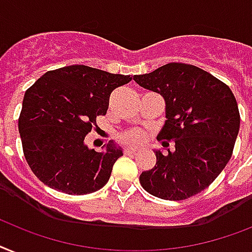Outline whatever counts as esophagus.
I'll return each mask as SVG.
<instances>
[{
	"instance_id": "esophagus-1",
	"label": "esophagus",
	"mask_w": 252,
	"mask_h": 252,
	"mask_svg": "<svg viewBox=\"0 0 252 252\" xmlns=\"http://www.w3.org/2000/svg\"><path fill=\"white\" fill-rule=\"evenodd\" d=\"M134 153H136V150H134V149H128V147H126V149H124V154L126 155H133Z\"/></svg>"
}]
</instances>
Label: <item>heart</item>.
Returning a JSON list of instances; mask_svg holds the SVG:
<instances>
[{"label":"heart","instance_id":"1","mask_svg":"<svg viewBox=\"0 0 252 252\" xmlns=\"http://www.w3.org/2000/svg\"><path fill=\"white\" fill-rule=\"evenodd\" d=\"M149 140V136L145 130L140 128H133V129L126 130L119 136V141L124 146L129 147H140L145 145Z\"/></svg>","mask_w":252,"mask_h":252}]
</instances>
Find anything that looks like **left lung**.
I'll list each match as a JSON object with an SVG mask.
<instances>
[{
    "label": "left lung",
    "instance_id": "obj_1",
    "mask_svg": "<svg viewBox=\"0 0 252 252\" xmlns=\"http://www.w3.org/2000/svg\"><path fill=\"white\" fill-rule=\"evenodd\" d=\"M140 87L163 95L165 124L158 134L175 149L155 151L157 164L140 176L147 193L183 200L211 185L233 154L239 130V111L230 88L207 71L185 63H168L134 75Z\"/></svg>",
    "mask_w": 252,
    "mask_h": 252
}]
</instances>
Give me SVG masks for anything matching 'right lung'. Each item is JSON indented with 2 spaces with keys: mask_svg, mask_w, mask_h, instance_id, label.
Instances as JSON below:
<instances>
[{
  "mask_svg": "<svg viewBox=\"0 0 252 252\" xmlns=\"http://www.w3.org/2000/svg\"><path fill=\"white\" fill-rule=\"evenodd\" d=\"M130 80L75 64L48 71L27 89L18 126L27 163L40 181L71 195L107 184L123 151L108 142L105 153H98L84 140L97 116L106 115L112 91Z\"/></svg>",
  "mask_w": 252,
  "mask_h": 252,
  "instance_id": "add662e5",
  "label": "right lung"
}]
</instances>
